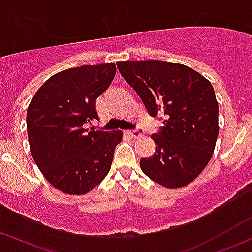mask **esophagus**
<instances>
[{
    "label": "esophagus",
    "instance_id": "obj_1",
    "mask_svg": "<svg viewBox=\"0 0 252 252\" xmlns=\"http://www.w3.org/2000/svg\"><path fill=\"white\" fill-rule=\"evenodd\" d=\"M126 134H128L129 136H131V138H140L142 135V130L141 129H135V130H128L126 131Z\"/></svg>",
    "mask_w": 252,
    "mask_h": 252
}]
</instances>
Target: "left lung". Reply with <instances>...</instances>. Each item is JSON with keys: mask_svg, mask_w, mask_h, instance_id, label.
I'll return each instance as SVG.
<instances>
[{"mask_svg": "<svg viewBox=\"0 0 252 252\" xmlns=\"http://www.w3.org/2000/svg\"><path fill=\"white\" fill-rule=\"evenodd\" d=\"M117 67L147 112L152 117L164 116V126L152 136L156 152L140 159L142 172L169 189L185 187L204 171L217 141L218 102L213 86L179 63L121 61Z\"/></svg>", "mask_w": 252, "mask_h": 252, "instance_id": "8db88e82", "label": "left lung"}]
</instances>
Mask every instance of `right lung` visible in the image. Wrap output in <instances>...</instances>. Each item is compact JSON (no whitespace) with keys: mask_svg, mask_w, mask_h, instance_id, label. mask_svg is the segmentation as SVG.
<instances>
[{"mask_svg":"<svg viewBox=\"0 0 252 252\" xmlns=\"http://www.w3.org/2000/svg\"><path fill=\"white\" fill-rule=\"evenodd\" d=\"M116 75L114 63L81 65L52 75L36 91L27 112L30 152L56 189L83 195L111 169L122 130L85 129L98 119L96 98Z\"/></svg>","mask_w":252,"mask_h":252,"instance_id":"add662e5","label":"right lung"}]
</instances>
